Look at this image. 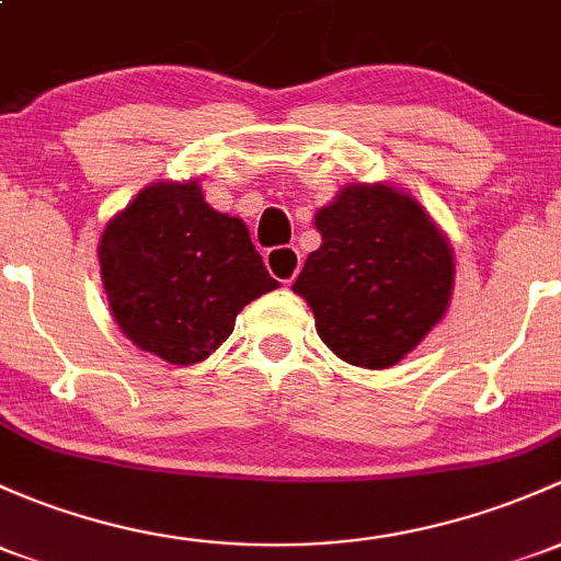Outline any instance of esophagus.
<instances>
[{"label": "esophagus", "mask_w": 561, "mask_h": 561, "mask_svg": "<svg viewBox=\"0 0 561 561\" xmlns=\"http://www.w3.org/2000/svg\"><path fill=\"white\" fill-rule=\"evenodd\" d=\"M265 268L282 285H290L300 271V252L296 247H274V250L265 252Z\"/></svg>", "instance_id": "esophagus-1"}]
</instances>
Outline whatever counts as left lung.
Segmentation results:
<instances>
[{
    "label": "left lung",
    "mask_w": 561,
    "mask_h": 561,
    "mask_svg": "<svg viewBox=\"0 0 561 561\" xmlns=\"http://www.w3.org/2000/svg\"><path fill=\"white\" fill-rule=\"evenodd\" d=\"M320 250L293 290L306 298L328 350L359 368H389L449 309L451 244L409 193L346 185L314 215Z\"/></svg>",
    "instance_id": "8db88e82"
}]
</instances>
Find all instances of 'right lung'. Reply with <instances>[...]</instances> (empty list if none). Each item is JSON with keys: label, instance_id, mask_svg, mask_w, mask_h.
<instances>
[{"label": "right lung", "instance_id": "add662e5", "mask_svg": "<svg viewBox=\"0 0 561 561\" xmlns=\"http://www.w3.org/2000/svg\"><path fill=\"white\" fill-rule=\"evenodd\" d=\"M102 282L117 328L172 365L202 363L250 300L279 287L239 217L204 202L198 182H152L107 222Z\"/></svg>", "mask_w": 561, "mask_h": 561}]
</instances>
